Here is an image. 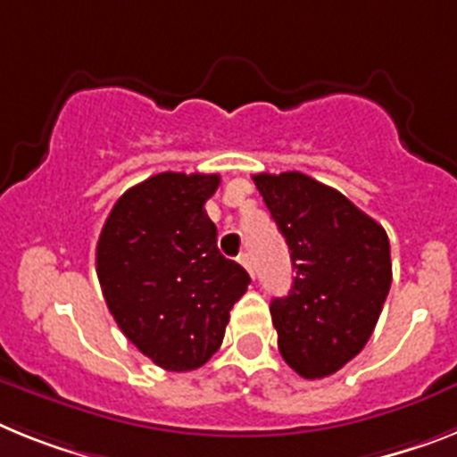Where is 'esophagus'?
<instances>
[{
	"label": "esophagus",
	"instance_id": "obj_1",
	"mask_svg": "<svg viewBox=\"0 0 457 457\" xmlns=\"http://www.w3.org/2000/svg\"><path fill=\"white\" fill-rule=\"evenodd\" d=\"M239 264H241V267L245 269V271L251 273V276H255V271H253V262H251V257L245 255V253H244V255H239Z\"/></svg>",
	"mask_w": 457,
	"mask_h": 457
}]
</instances>
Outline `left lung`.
Masks as SVG:
<instances>
[{
  "mask_svg": "<svg viewBox=\"0 0 457 457\" xmlns=\"http://www.w3.org/2000/svg\"><path fill=\"white\" fill-rule=\"evenodd\" d=\"M289 245L295 283L271 301L278 349L305 379L338 372L366 347L391 287L384 228L308 174L253 177Z\"/></svg>",
  "mask_w": 457,
  "mask_h": 457,
  "instance_id": "obj_1",
  "label": "left lung"
}]
</instances>
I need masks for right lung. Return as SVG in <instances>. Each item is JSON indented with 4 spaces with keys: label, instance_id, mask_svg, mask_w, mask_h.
Segmentation results:
<instances>
[{
    "label": "right lung",
    "instance_id": "add662e5",
    "mask_svg": "<svg viewBox=\"0 0 457 457\" xmlns=\"http://www.w3.org/2000/svg\"><path fill=\"white\" fill-rule=\"evenodd\" d=\"M218 184V174H154L119 197L98 237V283L114 322L165 370L204 366L251 285L220 255L204 212Z\"/></svg>",
    "mask_w": 457,
    "mask_h": 457
}]
</instances>
